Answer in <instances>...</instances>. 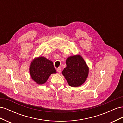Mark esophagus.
I'll return each mask as SVG.
<instances>
[{
    "mask_svg": "<svg viewBox=\"0 0 123 123\" xmlns=\"http://www.w3.org/2000/svg\"><path fill=\"white\" fill-rule=\"evenodd\" d=\"M57 72L58 73H60L61 72V68L60 67H58V68H57Z\"/></svg>",
    "mask_w": 123,
    "mask_h": 123,
    "instance_id": "1",
    "label": "esophagus"
}]
</instances>
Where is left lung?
<instances>
[{
    "mask_svg": "<svg viewBox=\"0 0 123 123\" xmlns=\"http://www.w3.org/2000/svg\"><path fill=\"white\" fill-rule=\"evenodd\" d=\"M66 67L63 70L62 74L70 86L78 87L86 80L89 67L84 58L79 54L71 56L66 59Z\"/></svg>",
    "mask_w": 123,
    "mask_h": 123,
    "instance_id": "8db88e82",
    "label": "left lung"
}]
</instances>
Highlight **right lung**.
<instances>
[{"label":"right lung","instance_id":"add662e5","mask_svg":"<svg viewBox=\"0 0 123 123\" xmlns=\"http://www.w3.org/2000/svg\"><path fill=\"white\" fill-rule=\"evenodd\" d=\"M29 72L32 79L38 85L43 84L52 74L56 73L53 62L46 57L35 58L30 63Z\"/></svg>","mask_w":123,"mask_h":123}]
</instances>
